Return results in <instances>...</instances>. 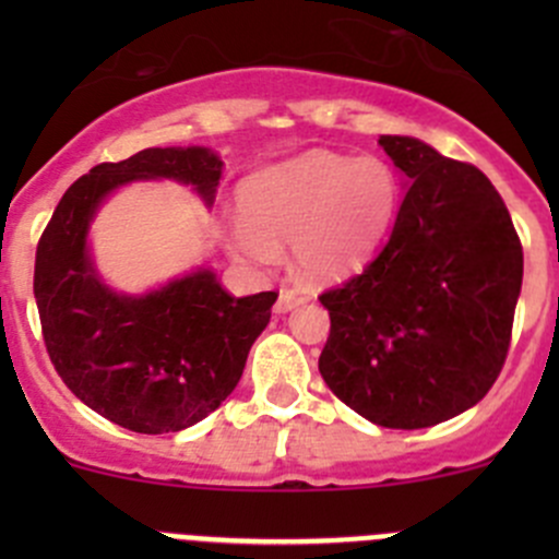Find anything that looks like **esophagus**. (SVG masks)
Returning <instances> with one entry per match:
<instances>
[{"mask_svg":"<svg viewBox=\"0 0 559 559\" xmlns=\"http://www.w3.org/2000/svg\"><path fill=\"white\" fill-rule=\"evenodd\" d=\"M302 302H306V297H300L297 292L281 289L278 302H275V313H289V311H295L297 306H302Z\"/></svg>","mask_w":559,"mask_h":559,"instance_id":"esophagus-1","label":"esophagus"}]
</instances>
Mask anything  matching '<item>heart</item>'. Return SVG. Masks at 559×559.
Segmentation results:
<instances>
[{
	"mask_svg": "<svg viewBox=\"0 0 559 559\" xmlns=\"http://www.w3.org/2000/svg\"><path fill=\"white\" fill-rule=\"evenodd\" d=\"M397 170L379 156L313 148L248 175L229 248L253 264H275L292 243L295 270L311 284L362 273L397 216Z\"/></svg>",
	"mask_w": 559,
	"mask_h": 559,
	"instance_id": "1",
	"label": "heart"
}]
</instances>
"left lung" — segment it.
I'll return each instance as SVG.
<instances>
[{
  "mask_svg": "<svg viewBox=\"0 0 559 559\" xmlns=\"http://www.w3.org/2000/svg\"><path fill=\"white\" fill-rule=\"evenodd\" d=\"M379 145L403 173L392 235L362 275L324 292L319 373L348 408L421 430L473 408L506 362L522 246L481 170L405 134Z\"/></svg>",
  "mask_w": 559,
  "mask_h": 559,
  "instance_id": "8db88e82",
  "label": "left lung"
}]
</instances>
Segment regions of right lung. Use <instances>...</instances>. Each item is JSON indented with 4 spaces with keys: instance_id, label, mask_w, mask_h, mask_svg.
I'll return each instance as SVG.
<instances>
[{
    "instance_id": "1",
    "label": "right lung",
    "mask_w": 559,
    "mask_h": 559,
    "mask_svg": "<svg viewBox=\"0 0 559 559\" xmlns=\"http://www.w3.org/2000/svg\"><path fill=\"white\" fill-rule=\"evenodd\" d=\"M222 170L205 145L97 165L64 191L39 238L35 300L50 362L81 403L132 432H180L213 414L238 386L278 295L233 297L207 264L156 289L118 292L88 233L99 207L138 180L191 186L213 207Z\"/></svg>"
}]
</instances>
